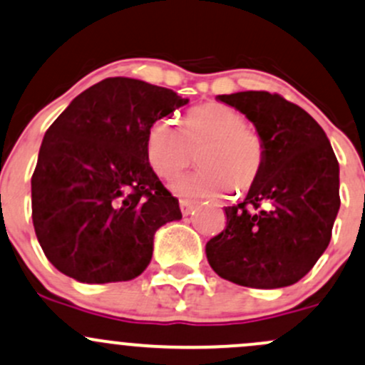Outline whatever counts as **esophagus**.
I'll return each mask as SVG.
<instances>
[{"label": "esophagus", "mask_w": 365, "mask_h": 365, "mask_svg": "<svg viewBox=\"0 0 365 365\" xmlns=\"http://www.w3.org/2000/svg\"><path fill=\"white\" fill-rule=\"evenodd\" d=\"M194 208V202L189 201V199H180V210H182L183 215H189L192 212Z\"/></svg>", "instance_id": "obj_1"}]
</instances>
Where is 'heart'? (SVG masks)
<instances>
[{
    "label": "heart",
    "instance_id": "heart-1",
    "mask_svg": "<svg viewBox=\"0 0 365 365\" xmlns=\"http://www.w3.org/2000/svg\"><path fill=\"white\" fill-rule=\"evenodd\" d=\"M148 164L160 178H171L195 160L202 168L178 176L171 190L183 197L247 192L255 185L266 160L259 133L232 106L206 103L189 110L178 128L171 118H159L148 128L145 141Z\"/></svg>",
    "mask_w": 365,
    "mask_h": 365
}]
</instances>
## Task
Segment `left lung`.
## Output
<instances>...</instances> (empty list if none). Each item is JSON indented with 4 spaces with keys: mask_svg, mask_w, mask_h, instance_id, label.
<instances>
[{
    "mask_svg": "<svg viewBox=\"0 0 365 365\" xmlns=\"http://www.w3.org/2000/svg\"><path fill=\"white\" fill-rule=\"evenodd\" d=\"M255 125L266 148L262 173L227 224L206 243L220 278L252 289H282L312 271L329 247L339 212V164L329 138L301 106L279 94L218 96Z\"/></svg>",
    "mask_w": 365,
    "mask_h": 365,
    "instance_id": "obj_1",
    "label": "left lung"
}]
</instances>
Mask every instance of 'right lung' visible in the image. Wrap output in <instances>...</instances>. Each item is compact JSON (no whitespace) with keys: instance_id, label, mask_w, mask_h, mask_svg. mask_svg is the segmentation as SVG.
<instances>
[{"instance_id":"right-lung-1","label":"right lung","mask_w":365,"mask_h":365,"mask_svg":"<svg viewBox=\"0 0 365 365\" xmlns=\"http://www.w3.org/2000/svg\"><path fill=\"white\" fill-rule=\"evenodd\" d=\"M187 103L171 89L115 76L53 120L31 178V206L56 269L82 283L129 282L147 269L153 234L182 218L148 164L147 131Z\"/></svg>"}]
</instances>
